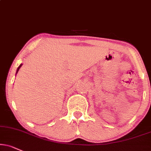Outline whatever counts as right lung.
<instances>
[{"label":"right lung","mask_w":151,"mask_h":151,"mask_svg":"<svg viewBox=\"0 0 151 151\" xmlns=\"http://www.w3.org/2000/svg\"><path fill=\"white\" fill-rule=\"evenodd\" d=\"M22 66V64H20L19 65V67H18V68H17V72H16V75H17V73H18V71H19V68H21V66Z\"/></svg>","instance_id":"add662e5"}]
</instances>
